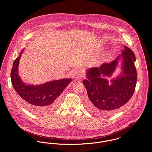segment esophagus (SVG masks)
I'll list each match as a JSON object with an SVG mask.
<instances>
[{"label": "esophagus", "instance_id": "esophagus-1", "mask_svg": "<svg viewBox=\"0 0 152 152\" xmlns=\"http://www.w3.org/2000/svg\"><path fill=\"white\" fill-rule=\"evenodd\" d=\"M73 75L76 78H81L83 77V74H81L80 72H74Z\"/></svg>", "mask_w": 152, "mask_h": 152}]
</instances>
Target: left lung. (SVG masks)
<instances>
[{
  "label": "left lung",
  "instance_id": "left-lung-1",
  "mask_svg": "<svg viewBox=\"0 0 152 152\" xmlns=\"http://www.w3.org/2000/svg\"><path fill=\"white\" fill-rule=\"evenodd\" d=\"M120 56L123 59L121 76L111 80L112 84L104 77H110L117 65ZM133 52L125 46L121 55L109 63L99 67L91 68L87 72L88 80L83 83L87 89L88 98L87 108L92 113L108 116L118 111L126 104L133 95L137 80Z\"/></svg>",
  "mask_w": 152,
  "mask_h": 152
}]
</instances>
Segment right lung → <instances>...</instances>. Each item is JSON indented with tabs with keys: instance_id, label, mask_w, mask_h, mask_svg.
<instances>
[{
	"instance_id": "1",
	"label": "right lung",
	"mask_w": 152,
	"mask_h": 152,
	"mask_svg": "<svg viewBox=\"0 0 152 152\" xmlns=\"http://www.w3.org/2000/svg\"><path fill=\"white\" fill-rule=\"evenodd\" d=\"M20 57L21 54L14 61L10 74L13 87L20 103L27 110L38 115L55 110L60 103V95L72 80L61 79L35 86L26 85L22 82L18 74Z\"/></svg>"
}]
</instances>
